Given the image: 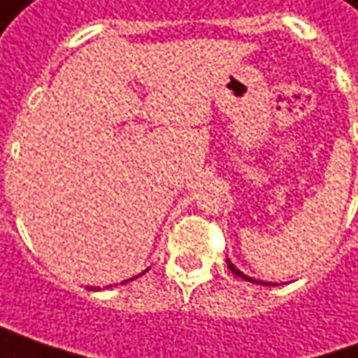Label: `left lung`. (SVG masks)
Masks as SVG:
<instances>
[{
	"label": "left lung",
	"instance_id": "1",
	"mask_svg": "<svg viewBox=\"0 0 358 358\" xmlns=\"http://www.w3.org/2000/svg\"><path fill=\"white\" fill-rule=\"evenodd\" d=\"M226 264H228V268L232 270V272H234V274H236V276L243 278V280H248V282H251V284H261V285H278V284H272V282H263V280H255V278H251V276H248V274H243V272H241V270L238 268V266H236V264H232V261H230V259H226Z\"/></svg>",
	"mask_w": 358,
	"mask_h": 358
}]
</instances>
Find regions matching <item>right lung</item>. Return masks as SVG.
<instances>
[{
  "label": "right lung",
  "instance_id": "add662e5",
  "mask_svg": "<svg viewBox=\"0 0 358 358\" xmlns=\"http://www.w3.org/2000/svg\"><path fill=\"white\" fill-rule=\"evenodd\" d=\"M149 270V268H148ZM148 270H143V272H141V274H145V272H148ZM141 274H138V276H141ZM138 276H134V278H128V280H124V282H120V284H126V282H132V280H136V278ZM107 287H113V285H107ZM90 289H92V287H90ZM99 289H101V287H94V292H99Z\"/></svg>",
  "mask_w": 358,
  "mask_h": 358
}]
</instances>
